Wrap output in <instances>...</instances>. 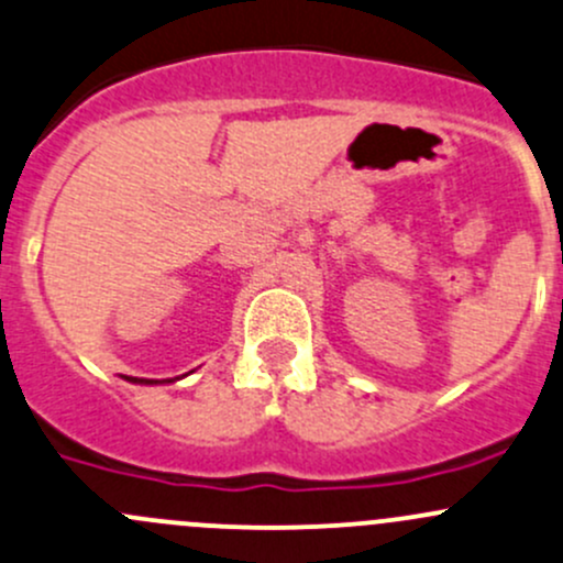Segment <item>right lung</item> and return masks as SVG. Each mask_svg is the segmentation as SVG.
Wrapping results in <instances>:
<instances>
[{
    "label": "right lung",
    "instance_id": "right-lung-1",
    "mask_svg": "<svg viewBox=\"0 0 563 563\" xmlns=\"http://www.w3.org/2000/svg\"><path fill=\"white\" fill-rule=\"evenodd\" d=\"M134 383H156V380H137V377H134Z\"/></svg>",
    "mask_w": 563,
    "mask_h": 563
}]
</instances>
